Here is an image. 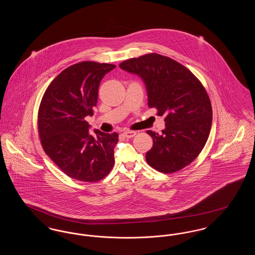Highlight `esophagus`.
<instances>
[{
	"mask_svg": "<svg viewBox=\"0 0 255 255\" xmlns=\"http://www.w3.org/2000/svg\"><path fill=\"white\" fill-rule=\"evenodd\" d=\"M123 134H124V136H126L128 138H131V137H133V136L136 134V132L131 131V130H126V131H124Z\"/></svg>",
	"mask_w": 255,
	"mask_h": 255,
	"instance_id": "obj_1",
	"label": "esophagus"
}]
</instances>
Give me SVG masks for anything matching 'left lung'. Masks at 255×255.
<instances>
[{"mask_svg": "<svg viewBox=\"0 0 255 255\" xmlns=\"http://www.w3.org/2000/svg\"><path fill=\"white\" fill-rule=\"evenodd\" d=\"M145 82L148 105L164 117L161 134L147 131L153 147L147 163L170 174L189 165L206 145L212 123V107L206 88L186 67L170 57L147 53L120 64Z\"/></svg>", "mask_w": 255, "mask_h": 255, "instance_id": "obj_1", "label": "left lung"}]
</instances>
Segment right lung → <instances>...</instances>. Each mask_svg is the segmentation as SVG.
Here are the masks:
<instances>
[{
    "label": "right lung",
    "mask_w": 255,
    "mask_h": 255,
    "mask_svg": "<svg viewBox=\"0 0 255 255\" xmlns=\"http://www.w3.org/2000/svg\"><path fill=\"white\" fill-rule=\"evenodd\" d=\"M116 66L83 61L62 71L48 86L38 110L40 141L50 159L72 179L97 182L115 164L119 133L89 132L87 116L97 107L98 87Z\"/></svg>",
    "instance_id": "1"
}]
</instances>
